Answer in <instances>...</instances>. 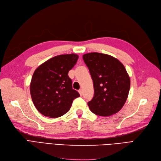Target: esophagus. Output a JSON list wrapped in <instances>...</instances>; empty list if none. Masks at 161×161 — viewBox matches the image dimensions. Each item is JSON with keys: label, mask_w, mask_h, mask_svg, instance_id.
Returning <instances> with one entry per match:
<instances>
[{"label": "esophagus", "mask_w": 161, "mask_h": 161, "mask_svg": "<svg viewBox=\"0 0 161 161\" xmlns=\"http://www.w3.org/2000/svg\"><path fill=\"white\" fill-rule=\"evenodd\" d=\"M79 92L80 95L81 96V95H82V89H80V90H79Z\"/></svg>", "instance_id": "34e87169"}]
</instances>
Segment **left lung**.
I'll use <instances>...</instances> for the list:
<instances>
[{
	"instance_id": "8db88e82",
	"label": "left lung",
	"mask_w": 161,
	"mask_h": 161,
	"mask_svg": "<svg viewBox=\"0 0 161 161\" xmlns=\"http://www.w3.org/2000/svg\"><path fill=\"white\" fill-rule=\"evenodd\" d=\"M82 58L93 81L95 94L88 105L92 113L109 116L121 110L127 100L130 79L122 63L105 53H85Z\"/></svg>"
}]
</instances>
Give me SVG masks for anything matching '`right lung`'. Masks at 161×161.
Segmentation results:
<instances>
[{
  "label": "right lung",
  "mask_w": 161,
  "mask_h": 161,
  "mask_svg": "<svg viewBox=\"0 0 161 161\" xmlns=\"http://www.w3.org/2000/svg\"><path fill=\"white\" fill-rule=\"evenodd\" d=\"M79 58L75 53L59 55L43 63L34 72L30 93L33 103L42 115L56 118L69 111L72 101L80 96L72 89L69 72Z\"/></svg>",
  "instance_id": "right-lung-1"
}]
</instances>
